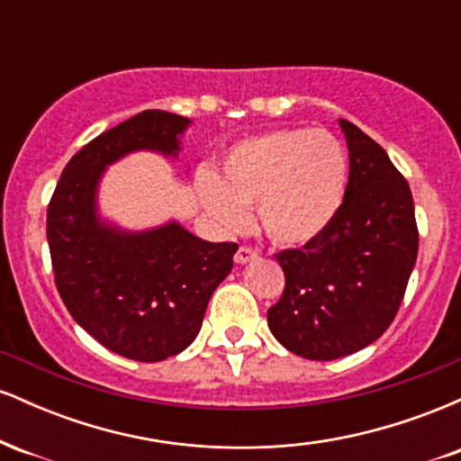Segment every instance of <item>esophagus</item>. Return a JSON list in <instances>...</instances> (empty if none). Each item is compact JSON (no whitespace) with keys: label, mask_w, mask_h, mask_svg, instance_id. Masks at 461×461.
<instances>
[{"label":"esophagus","mask_w":461,"mask_h":461,"mask_svg":"<svg viewBox=\"0 0 461 461\" xmlns=\"http://www.w3.org/2000/svg\"><path fill=\"white\" fill-rule=\"evenodd\" d=\"M253 258H258V249H253L251 245H240L238 247L234 260H236V264H247V262H251Z\"/></svg>","instance_id":"esophagus-1"}]
</instances>
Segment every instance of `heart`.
Wrapping results in <instances>:
<instances>
[{"mask_svg":"<svg viewBox=\"0 0 461 461\" xmlns=\"http://www.w3.org/2000/svg\"><path fill=\"white\" fill-rule=\"evenodd\" d=\"M348 158L327 130L284 128L247 139L227 153L221 176L201 171L197 194L227 231L247 225L256 208L277 245H305L330 227L345 199Z\"/></svg>","mask_w":461,"mask_h":461,"instance_id":"1","label":"heart"}]
</instances>
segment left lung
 <instances>
[{
  "instance_id": "8db88e82",
  "label": "left lung",
  "mask_w": 461,
  "mask_h": 461,
  "mask_svg": "<svg viewBox=\"0 0 461 461\" xmlns=\"http://www.w3.org/2000/svg\"><path fill=\"white\" fill-rule=\"evenodd\" d=\"M340 125L351 168L345 199L319 238L275 256L285 284L267 314L288 351L319 362L351 356L388 330L418 256L410 184L382 145Z\"/></svg>"
}]
</instances>
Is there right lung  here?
Listing matches in <instances>:
<instances>
[{
    "label": "right lung",
    "instance_id": "1",
    "mask_svg": "<svg viewBox=\"0 0 461 461\" xmlns=\"http://www.w3.org/2000/svg\"><path fill=\"white\" fill-rule=\"evenodd\" d=\"M186 116L142 110L84 145L47 205L58 294L97 342L136 362H160L197 338L205 308L234 267L236 242H208L176 223L121 234L95 216L105 164L134 149L177 151Z\"/></svg>",
    "mask_w": 461,
    "mask_h": 461
}]
</instances>
